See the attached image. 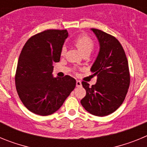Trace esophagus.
I'll return each instance as SVG.
<instances>
[{
    "mask_svg": "<svg viewBox=\"0 0 147 147\" xmlns=\"http://www.w3.org/2000/svg\"><path fill=\"white\" fill-rule=\"evenodd\" d=\"M76 87H77V88H78V87H81L82 86V82L80 81V80H77V81H76Z\"/></svg>",
    "mask_w": 147,
    "mask_h": 147,
    "instance_id": "esophagus-1",
    "label": "esophagus"
}]
</instances>
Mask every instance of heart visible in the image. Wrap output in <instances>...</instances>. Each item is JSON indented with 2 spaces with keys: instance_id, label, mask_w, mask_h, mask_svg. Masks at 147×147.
<instances>
[{
  "instance_id": "heart-1",
  "label": "heart",
  "mask_w": 147,
  "mask_h": 147,
  "mask_svg": "<svg viewBox=\"0 0 147 147\" xmlns=\"http://www.w3.org/2000/svg\"><path fill=\"white\" fill-rule=\"evenodd\" d=\"M74 45H76V47L81 52L82 54H84L85 53L90 54L94 47V42L93 40L86 34L80 35L76 37L74 40ZM65 51V47H62L61 50V54L64 55Z\"/></svg>"
}]
</instances>
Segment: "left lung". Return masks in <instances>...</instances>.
Listing matches in <instances>:
<instances>
[{"mask_svg": "<svg viewBox=\"0 0 147 147\" xmlns=\"http://www.w3.org/2000/svg\"><path fill=\"white\" fill-rule=\"evenodd\" d=\"M99 42V52L90 71L97 76L95 85H82L86 96L81 100L90 113L105 116L117 110L125 99L130 83L128 61L122 45L115 37L91 28Z\"/></svg>", "mask_w": 147, "mask_h": 147, "instance_id": "left-lung-1", "label": "left lung"}]
</instances>
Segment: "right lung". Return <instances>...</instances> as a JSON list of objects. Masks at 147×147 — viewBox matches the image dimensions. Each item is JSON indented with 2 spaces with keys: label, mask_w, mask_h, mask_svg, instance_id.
<instances>
[{
  "label": "right lung",
  "mask_w": 147,
  "mask_h": 147,
  "mask_svg": "<svg viewBox=\"0 0 147 147\" xmlns=\"http://www.w3.org/2000/svg\"><path fill=\"white\" fill-rule=\"evenodd\" d=\"M67 30L49 29L30 37L19 57L15 85L21 102L29 111L49 115L59 110L76 87L70 76L53 77L54 62L60 60Z\"/></svg>",
  "instance_id": "right-lung-1"
}]
</instances>
